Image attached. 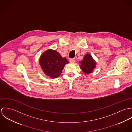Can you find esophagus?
<instances>
[{"mask_svg":"<svg viewBox=\"0 0 132 132\" xmlns=\"http://www.w3.org/2000/svg\"><path fill=\"white\" fill-rule=\"evenodd\" d=\"M70 62H71V63H74V62H75V58H71V59H70Z\"/></svg>","mask_w":132,"mask_h":132,"instance_id":"esophagus-1","label":"esophagus"}]
</instances>
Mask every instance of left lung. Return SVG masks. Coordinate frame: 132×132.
I'll return each mask as SVG.
<instances>
[{
	"instance_id": "obj_1",
	"label": "left lung",
	"mask_w": 132,
	"mask_h": 132,
	"mask_svg": "<svg viewBox=\"0 0 132 132\" xmlns=\"http://www.w3.org/2000/svg\"><path fill=\"white\" fill-rule=\"evenodd\" d=\"M80 68L82 71L85 74H90L93 72L95 68L96 62L93 57L89 54H86L83 58V60L80 62Z\"/></svg>"
}]
</instances>
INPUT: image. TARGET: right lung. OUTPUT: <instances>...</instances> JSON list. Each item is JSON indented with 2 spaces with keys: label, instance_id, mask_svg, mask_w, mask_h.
<instances>
[{
  "label": "right lung",
  "instance_id": "add662e5",
  "mask_svg": "<svg viewBox=\"0 0 132 132\" xmlns=\"http://www.w3.org/2000/svg\"><path fill=\"white\" fill-rule=\"evenodd\" d=\"M39 63L46 75L51 78H56L60 75L64 65L69 61L65 57H62L56 51L49 49L42 54Z\"/></svg>",
  "mask_w": 132,
  "mask_h": 132
}]
</instances>
